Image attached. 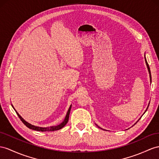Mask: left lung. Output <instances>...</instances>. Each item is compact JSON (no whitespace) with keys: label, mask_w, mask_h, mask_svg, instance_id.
Returning <instances> with one entry per match:
<instances>
[{"label":"left lung","mask_w":159,"mask_h":159,"mask_svg":"<svg viewBox=\"0 0 159 159\" xmlns=\"http://www.w3.org/2000/svg\"><path fill=\"white\" fill-rule=\"evenodd\" d=\"M144 60H145V62H146V66H147V68H148V72H149V75H150V83H151V81H152V79H151V73H150V67H149V66H148V62H147V61H146V56H145V54H144ZM148 106H149V104H148ZM148 107L147 108H146V111H145V112L146 111V110H147V109H148ZM144 112V113H145ZM139 119V120H140ZM96 125H97V124H96ZM97 126H98V125H97ZM98 128H101V129H103V130H105L104 129H103V128H100L99 127V126H98Z\"/></svg>","instance_id":"8db88e82"}]
</instances>
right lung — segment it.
I'll return each mask as SVG.
<instances>
[{
  "instance_id": "obj_1",
  "label": "right lung",
  "mask_w": 159,
  "mask_h": 159,
  "mask_svg": "<svg viewBox=\"0 0 159 159\" xmlns=\"http://www.w3.org/2000/svg\"><path fill=\"white\" fill-rule=\"evenodd\" d=\"M12 107H13V109H15V111L17 113V114L18 115L19 117L22 121L23 123L25 124L27 128H29L30 129H34V130H36V131H39V132H52V131H56V130H58L62 129L64 126L67 124V122L68 121V118H69V114H70V109H71V107H72V105H70V107H69L68 110L67 111V113L66 116H65V118L64 120V121L62 122V123H60L59 125H54V126H50V127H39V126H36L34 125H32L31 124H30L29 122L26 121L25 120H24L23 117L19 114V113L15 110V109L14 108V107L13 106V105H11Z\"/></svg>"
}]
</instances>
